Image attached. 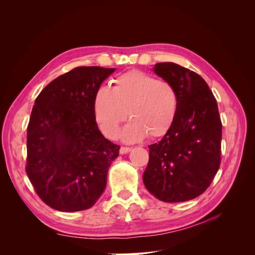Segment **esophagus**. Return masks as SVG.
<instances>
[{
	"instance_id": "obj_1",
	"label": "esophagus",
	"mask_w": 255,
	"mask_h": 255,
	"mask_svg": "<svg viewBox=\"0 0 255 255\" xmlns=\"http://www.w3.org/2000/svg\"><path fill=\"white\" fill-rule=\"evenodd\" d=\"M129 151H130L129 146H121V148H120V154H126Z\"/></svg>"
}]
</instances>
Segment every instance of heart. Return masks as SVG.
I'll use <instances>...</instances> for the list:
<instances>
[{"mask_svg":"<svg viewBox=\"0 0 255 255\" xmlns=\"http://www.w3.org/2000/svg\"><path fill=\"white\" fill-rule=\"evenodd\" d=\"M179 99L175 88L164 80L142 71H129L114 81L113 88L101 87L94 110L102 133L115 138L121 123L132 118L122 132L125 141L134 142L149 135L164 136L173 125Z\"/></svg>","mask_w":255,"mask_h":255,"instance_id":"b5f03b06","label":"heart"}]
</instances>
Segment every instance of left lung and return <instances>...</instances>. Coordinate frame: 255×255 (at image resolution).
Instances as JSON below:
<instances>
[{
  "label": "left lung",
  "instance_id": "8db88e82",
  "mask_svg": "<svg viewBox=\"0 0 255 255\" xmlns=\"http://www.w3.org/2000/svg\"><path fill=\"white\" fill-rule=\"evenodd\" d=\"M153 70L175 88L179 105L170 129L149 145L143 184L160 201H188L208 188L220 166L222 123L217 101L206 82L187 68L158 63Z\"/></svg>",
  "mask_w": 255,
  "mask_h": 255
}]
</instances>
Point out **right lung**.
Masks as SVG:
<instances>
[{"label":"right lung","instance_id":"1","mask_svg":"<svg viewBox=\"0 0 255 255\" xmlns=\"http://www.w3.org/2000/svg\"><path fill=\"white\" fill-rule=\"evenodd\" d=\"M115 69L76 67L37 97L27 126L25 171L42 201L60 212L94 206L120 146L98 128L94 102Z\"/></svg>","mask_w":255,"mask_h":255}]
</instances>
